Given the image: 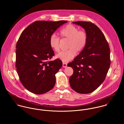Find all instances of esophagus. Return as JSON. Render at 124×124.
Instances as JSON below:
<instances>
[{
  "label": "esophagus",
  "instance_id": "obj_1",
  "mask_svg": "<svg viewBox=\"0 0 124 124\" xmlns=\"http://www.w3.org/2000/svg\"><path fill=\"white\" fill-rule=\"evenodd\" d=\"M62 66H63V67H64V68H66V67L67 66V63H66V62H62Z\"/></svg>",
  "mask_w": 124,
  "mask_h": 124
}]
</instances>
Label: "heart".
Segmentation results:
<instances>
[{"label":"heart","instance_id":"1","mask_svg":"<svg viewBox=\"0 0 124 124\" xmlns=\"http://www.w3.org/2000/svg\"><path fill=\"white\" fill-rule=\"evenodd\" d=\"M59 34L63 38L69 39L67 48L56 55V57L64 62L70 61L76 55V52H82L85 48L87 41V35L84 31H79L77 27L69 24L61 30ZM60 39L55 35L50 38V45L56 53L60 51Z\"/></svg>","mask_w":124,"mask_h":124}]
</instances>
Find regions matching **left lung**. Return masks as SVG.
I'll list each match as a JSON object with an SVG mask.
<instances>
[{
	"instance_id": "1",
	"label": "left lung",
	"mask_w": 124,
	"mask_h": 124,
	"mask_svg": "<svg viewBox=\"0 0 124 124\" xmlns=\"http://www.w3.org/2000/svg\"><path fill=\"white\" fill-rule=\"evenodd\" d=\"M73 23L85 29L87 41L84 49L67 65L73 70L70 85L78 93H89L106 79L111 63L110 48L104 34L94 24L82 21Z\"/></svg>"
}]
</instances>
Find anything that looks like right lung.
I'll list each match as a JSON object with an SVG mask.
<instances>
[{
	"label": "right lung",
	"mask_w": 124,
	"mask_h": 124,
	"mask_svg": "<svg viewBox=\"0 0 124 124\" xmlns=\"http://www.w3.org/2000/svg\"><path fill=\"white\" fill-rule=\"evenodd\" d=\"M67 21H36L21 33L16 44V67L19 80L30 92L40 94L55 85V74L62 67L59 59L50 60L54 55L50 38Z\"/></svg>",
	"instance_id": "add662e5"
}]
</instances>
